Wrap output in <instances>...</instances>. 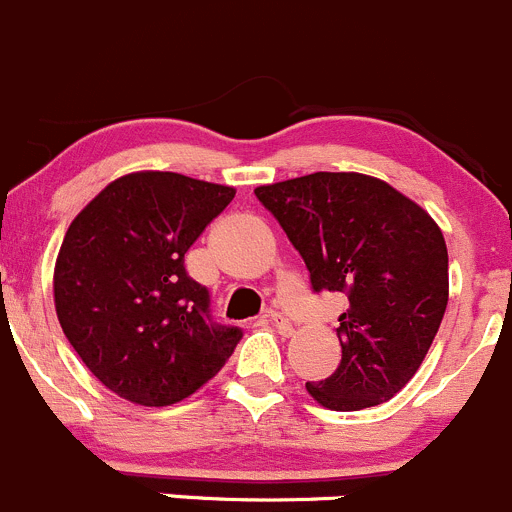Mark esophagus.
<instances>
[{
    "label": "esophagus",
    "mask_w": 512,
    "mask_h": 512,
    "mask_svg": "<svg viewBox=\"0 0 512 512\" xmlns=\"http://www.w3.org/2000/svg\"><path fill=\"white\" fill-rule=\"evenodd\" d=\"M268 321H271V326L276 328V331L281 333V336H291V333H293L291 321H288L286 316H281V313H278V311H268Z\"/></svg>",
    "instance_id": "34e87169"
}]
</instances>
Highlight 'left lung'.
Instances as JSON below:
<instances>
[{
	"label": "left lung",
	"mask_w": 512,
	"mask_h": 512,
	"mask_svg": "<svg viewBox=\"0 0 512 512\" xmlns=\"http://www.w3.org/2000/svg\"><path fill=\"white\" fill-rule=\"evenodd\" d=\"M311 273L313 291H338L341 363L306 383L331 411H361L396 396L421 368L448 306V249L426 209L376 176L316 171L258 186Z\"/></svg>",
	"instance_id": "obj_1"
}]
</instances>
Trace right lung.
<instances>
[{"label": "right lung", "instance_id": "1", "mask_svg": "<svg viewBox=\"0 0 512 512\" xmlns=\"http://www.w3.org/2000/svg\"><path fill=\"white\" fill-rule=\"evenodd\" d=\"M234 194L174 171H136L101 189L67 229L54 266L57 318L116 396L171 406L234 353L241 331L211 321L209 291L184 268Z\"/></svg>", "mask_w": 512, "mask_h": 512}]
</instances>
